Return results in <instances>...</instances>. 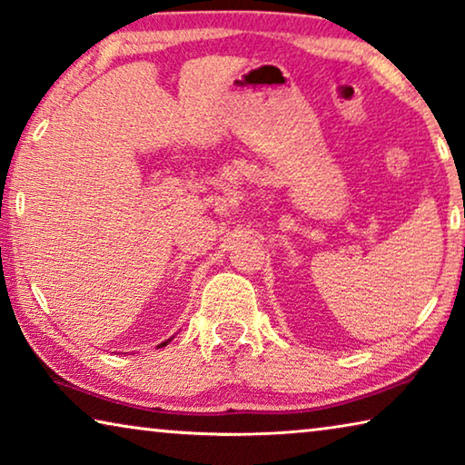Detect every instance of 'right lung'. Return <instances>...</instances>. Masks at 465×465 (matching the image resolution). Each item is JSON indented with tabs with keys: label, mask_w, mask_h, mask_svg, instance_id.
<instances>
[{
	"label": "right lung",
	"mask_w": 465,
	"mask_h": 465,
	"mask_svg": "<svg viewBox=\"0 0 465 465\" xmlns=\"http://www.w3.org/2000/svg\"><path fill=\"white\" fill-rule=\"evenodd\" d=\"M166 342H169V341H166ZM166 342H163V344H161V346H164V344H166Z\"/></svg>",
	"instance_id": "add662e5"
}]
</instances>
